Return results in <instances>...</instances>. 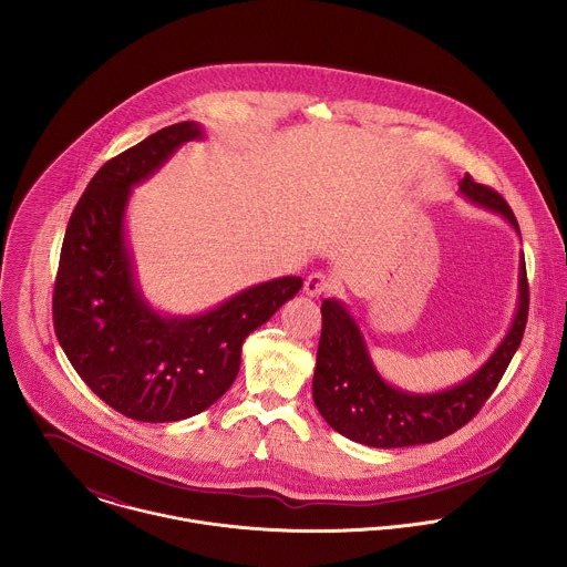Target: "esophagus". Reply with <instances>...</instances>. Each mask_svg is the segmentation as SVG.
Masks as SVG:
<instances>
[{
  "label": "esophagus",
  "mask_w": 567,
  "mask_h": 567,
  "mask_svg": "<svg viewBox=\"0 0 567 567\" xmlns=\"http://www.w3.org/2000/svg\"><path fill=\"white\" fill-rule=\"evenodd\" d=\"M324 290H329V279L324 277L323 272H312L306 277L303 292L308 297H319V295H323Z\"/></svg>",
  "instance_id": "34e87169"
}]
</instances>
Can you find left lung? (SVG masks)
Listing matches in <instances>:
<instances>
[{
    "label": "left lung",
    "mask_w": 567,
    "mask_h": 567,
    "mask_svg": "<svg viewBox=\"0 0 567 567\" xmlns=\"http://www.w3.org/2000/svg\"><path fill=\"white\" fill-rule=\"evenodd\" d=\"M458 192L472 205L502 216L519 236V225L497 192L476 183L470 174L458 181ZM517 292L511 327L485 364L463 382L436 393H412L389 384L375 369L362 329L347 306L324 299L312 380V398L324 421L338 434L380 450L434 443L456 432L491 398L522 342L528 319L524 252L519 255Z\"/></svg>",
    "instance_id": "left-lung-1"
}]
</instances>
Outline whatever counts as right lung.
Returning <instances> with one entry per match:
<instances>
[{"instance_id": "add662e5", "label": "right lung", "mask_w": 567, "mask_h": 567, "mask_svg": "<svg viewBox=\"0 0 567 567\" xmlns=\"http://www.w3.org/2000/svg\"><path fill=\"white\" fill-rule=\"evenodd\" d=\"M194 140H205V128L178 122L104 163L61 248L56 338L84 384L135 421H181L216 404L240 371L246 336L303 286L301 277H277L189 317L163 315L146 301L128 244V200Z\"/></svg>"}]
</instances>
